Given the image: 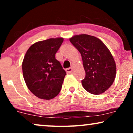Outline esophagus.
<instances>
[{
  "mask_svg": "<svg viewBox=\"0 0 133 133\" xmlns=\"http://www.w3.org/2000/svg\"><path fill=\"white\" fill-rule=\"evenodd\" d=\"M72 70H73L72 68H68L66 69V71L67 72H68V73H71V72H72Z\"/></svg>",
  "mask_w": 133,
  "mask_h": 133,
  "instance_id": "1",
  "label": "esophagus"
}]
</instances>
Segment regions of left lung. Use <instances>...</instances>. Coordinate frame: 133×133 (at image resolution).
Masks as SVG:
<instances>
[{"mask_svg": "<svg viewBox=\"0 0 133 133\" xmlns=\"http://www.w3.org/2000/svg\"><path fill=\"white\" fill-rule=\"evenodd\" d=\"M70 41L82 56L85 71L82 81L83 88L93 94L107 91L116 74V63L110 50L99 39L88 34L74 36Z\"/></svg>", "mask_w": 133, "mask_h": 133, "instance_id": "obj_1", "label": "left lung"}]
</instances>
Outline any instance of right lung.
I'll return each instance as SVG.
<instances>
[{
  "instance_id": "obj_1",
  "label": "right lung",
  "mask_w": 133,
  "mask_h": 133,
  "mask_svg": "<svg viewBox=\"0 0 133 133\" xmlns=\"http://www.w3.org/2000/svg\"><path fill=\"white\" fill-rule=\"evenodd\" d=\"M63 41L58 37L37 42L25 54L23 78L30 91L40 99H51L61 91L66 73L55 56Z\"/></svg>"
}]
</instances>
